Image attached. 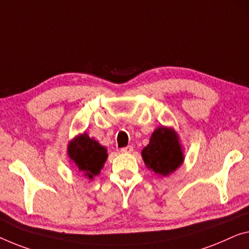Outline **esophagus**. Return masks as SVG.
I'll return each mask as SVG.
<instances>
[{
    "label": "esophagus",
    "mask_w": 249,
    "mask_h": 249,
    "mask_svg": "<svg viewBox=\"0 0 249 249\" xmlns=\"http://www.w3.org/2000/svg\"><path fill=\"white\" fill-rule=\"evenodd\" d=\"M132 151H133V146L132 145H128V146H125L123 148H121L122 153H131Z\"/></svg>",
    "instance_id": "esophagus-1"
}]
</instances>
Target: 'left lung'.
<instances>
[{
	"instance_id": "1",
	"label": "left lung",
	"mask_w": 249,
	"mask_h": 249,
	"mask_svg": "<svg viewBox=\"0 0 249 249\" xmlns=\"http://www.w3.org/2000/svg\"><path fill=\"white\" fill-rule=\"evenodd\" d=\"M142 157L147 168L155 173L165 177L176 171L183 161L176 132L164 126L155 129L148 145L143 148Z\"/></svg>"
}]
</instances>
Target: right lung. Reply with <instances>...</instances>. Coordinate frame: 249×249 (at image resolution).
<instances>
[{
    "instance_id": "add662e5",
    "label": "right lung",
    "mask_w": 249,
    "mask_h": 249,
    "mask_svg": "<svg viewBox=\"0 0 249 249\" xmlns=\"http://www.w3.org/2000/svg\"><path fill=\"white\" fill-rule=\"evenodd\" d=\"M68 155L75 162L78 170L85 172L89 179L101 172L107 159L106 148L87 134L76 137L68 146Z\"/></svg>"
}]
</instances>
